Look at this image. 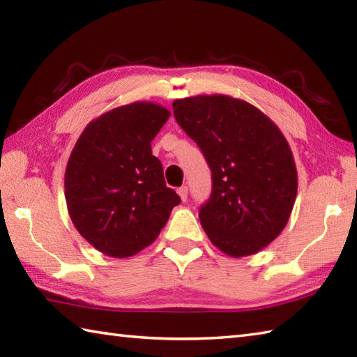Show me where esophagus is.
I'll use <instances>...</instances> for the list:
<instances>
[{"label": "esophagus", "mask_w": 357, "mask_h": 357, "mask_svg": "<svg viewBox=\"0 0 357 357\" xmlns=\"http://www.w3.org/2000/svg\"><path fill=\"white\" fill-rule=\"evenodd\" d=\"M178 195H179L181 201L185 202V201H187V196H188V188H187L185 185H184V187H179V188H178Z\"/></svg>", "instance_id": "esophagus-1"}]
</instances>
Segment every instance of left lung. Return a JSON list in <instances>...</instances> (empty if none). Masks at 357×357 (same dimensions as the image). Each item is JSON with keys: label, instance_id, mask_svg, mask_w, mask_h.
<instances>
[{"label": "left lung", "instance_id": "obj_1", "mask_svg": "<svg viewBox=\"0 0 357 357\" xmlns=\"http://www.w3.org/2000/svg\"><path fill=\"white\" fill-rule=\"evenodd\" d=\"M173 113L211 170V196L199 210L211 244L231 257L261 252L285 229L298 195L285 136L253 104L229 95L181 98Z\"/></svg>", "mask_w": 357, "mask_h": 357}]
</instances>
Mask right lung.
I'll return each instance as SVG.
<instances>
[{"label":"right lung","mask_w":357,"mask_h":357,"mask_svg":"<svg viewBox=\"0 0 357 357\" xmlns=\"http://www.w3.org/2000/svg\"><path fill=\"white\" fill-rule=\"evenodd\" d=\"M170 118L150 101L92 119L66 167L64 195L75 229L105 256L130 257L153 244L179 196L165 185L151 141Z\"/></svg>","instance_id":"right-lung-1"}]
</instances>
